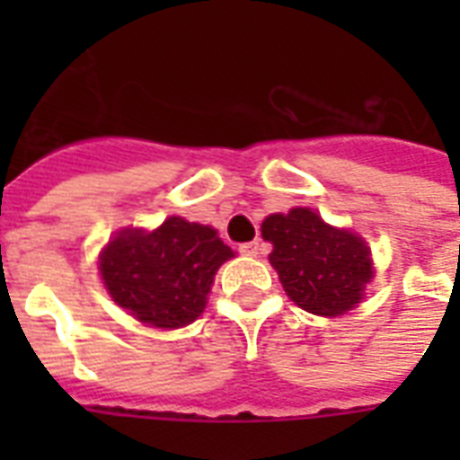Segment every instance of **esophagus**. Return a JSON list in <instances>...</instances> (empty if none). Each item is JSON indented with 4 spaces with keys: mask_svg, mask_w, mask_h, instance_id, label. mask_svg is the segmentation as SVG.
Here are the masks:
<instances>
[{
    "mask_svg": "<svg viewBox=\"0 0 460 460\" xmlns=\"http://www.w3.org/2000/svg\"><path fill=\"white\" fill-rule=\"evenodd\" d=\"M238 251L243 252V255H248V258H255V255H260V251H262V243H260V241H248V243L238 245Z\"/></svg>",
    "mask_w": 460,
    "mask_h": 460,
    "instance_id": "esophagus-1",
    "label": "esophagus"
}]
</instances>
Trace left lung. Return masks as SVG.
Returning a JSON list of instances; mask_svg holds the SVG:
<instances>
[{"mask_svg": "<svg viewBox=\"0 0 460 460\" xmlns=\"http://www.w3.org/2000/svg\"><path fill=\"white\" fill-rule=\"evenodd\" d=\"M262 236L274 245L270 262L279 272L284 291L307 313L324 317L346 313L372 279L363 238L329 226L313 209L270 215L262 222Z\"/></svg>", "mask_w": 460, "mask_h": 460, "instance_id": "1", "label": "left lung"}]
</instances>
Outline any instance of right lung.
<instances>
[{
  "label": "right lung",
  "mask_w": 460,
  "mask_h": 460,
  "mask_svg": "<svg viewBox=\"0 0 460 460\" xmlns=\"http://www.w3.org/2000/svg\"><path fill=\"white\" fill-rule=\"evenodd\" d=\"M229 258L234 251L215 229L169 217L153 234L126 229L111 238L100 272L111 298L133 317L176 329L198 320L217 270Z\"/></svg>",
  "instance_id": "right-lung-1"
}]
</instances>
